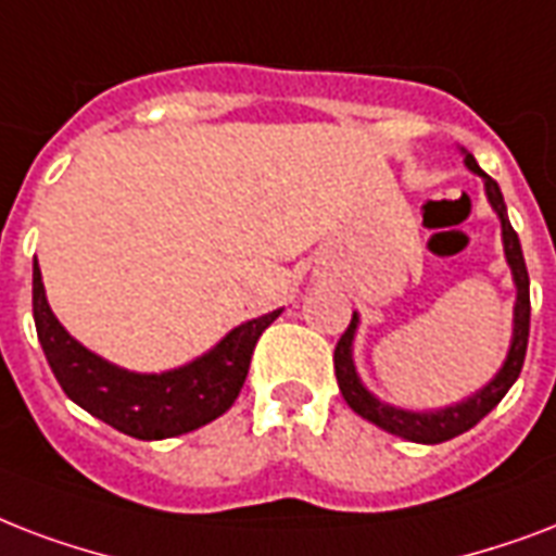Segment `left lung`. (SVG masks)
<instances>
[{
  "mask_svg": "<svg viewBox=\"0 0 556 556\" xmlns=\"http://www.w3.org/2000/svg\"><path fill=\"white\" fill-rule=\"evenodd\" d=\"M467 167L476 170L479 176H484V188H488V197L493 202V208L498 211L502 217V238H505V255L507 264L514 269L516 281V309H514V342H510V354H507L502 371L496 374V380L488 382L479 394H472L470 400H464L462 406L443 408V412H403V408L386 406L380 400L368 394L363 389V382L354 371V359H351V342H354L356 330V313L351 318V325L342 333V339L337 342V351H333V368H337L339 391L356 415H363L365 420H371L386 432L397 434V438H406V441L415 443H443L455 438V434H464L467 429L479 424L481 417L488 415L490 408L498 406V400L505 397L507 389L514 386L519 371L525 365V351H528V333H531V281H528V266H525L522 247H519V238H516L514 226L507 219L505 200H502V191H498L496 179H490L484 170L479 167V162L472 159V153H467Z\"/></svg>",
  "mask_w": 556,
  "mask_h": 556,
  "instance_id": "8db88e82",
  "label": "left lung"
}]
</instances>
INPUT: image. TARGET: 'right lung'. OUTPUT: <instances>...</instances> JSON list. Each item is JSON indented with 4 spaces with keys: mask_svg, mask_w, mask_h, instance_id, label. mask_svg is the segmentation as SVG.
<instances>
[{
    "mask_svg": "<svg viewBox=\"0 0 556 556\" xmlns=\"http://www.w3.org/2000/svg\"><path fill=\"white\" fill-rule=\"evenodd\" d=\"M281 316L273 309L231 330L211 354L167 374H130L77 345L51 313L34 261V325L42 354L68 400L103 424L139 441H162L200 429L229 412L247 382L249 363L266 327Z\"/></svg>",
    "mask_w": 556,
    "mask_h": 556,
    "instance_id": "obj_1",
    "label": "right lung"
}]
</instances>
